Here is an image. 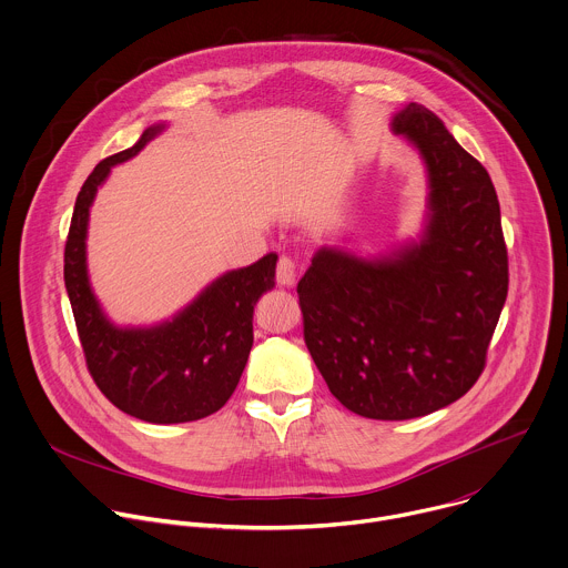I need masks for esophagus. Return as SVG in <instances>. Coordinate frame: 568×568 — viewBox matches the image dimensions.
<instances>
[{
    "label": "esophagus",
    "instance_id": "esophagus-1",
    "mask_svg": "<svg viewBox=\"0 0 568 568\" xmlns=\"http://www.w3.org/2000/svg\"><path fill=\"white\" fill-rule=\"evenodd\" d=\"M275 275H277V282H280L282 286H293V284H295V277H297V266H295V262H293L288 255H282V257L277 260Z\"/></svg>",
    "mask_w": 568,
    "mask_h": 568
}]
</instances>
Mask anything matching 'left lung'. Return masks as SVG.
I'll use <instances>...</instances> for the list:
<instances>
[{"mask_svg": "<svg viewBox=\"0 0 568 568\" xmlns=\"http://www.w3.org/2000/svg\"><path fill=\"white\" fill-rule=\"evenodd\" d=\"M390 129L428 173L419 242L364 260L320 248L297 284L304 342L331 393L371 419H410L477 382L508 293L499 202L486 169L410 102Z\"/></svg>", "mask_w": 568, "mask_h": 568, "instance_id": "8db88e82", "label": "left lung"}]
</instances>
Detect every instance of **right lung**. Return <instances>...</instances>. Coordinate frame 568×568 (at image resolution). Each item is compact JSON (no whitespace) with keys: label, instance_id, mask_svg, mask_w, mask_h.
<instances>
[{"label":"right lung","instance_id":"add662e5","mask_svg":"<svg viewBox=\"0 0 568 568\" xmlns=\"http://www.w3.org/2000/svg\"><path fill=\"white\" fill-rule=\"evenodd\" d=\"M164 124L102 160L84 182L64 248V282L87 366L111 404L153 424L195 422L233 395L253 346V308L275 286L277 255L224 273L173 320L151 328H120L102 311L87 271L89 213L98 189L120 162L135 158Z\"/></svg>","mask_w":568,"mask_h":568}]
</instances>
